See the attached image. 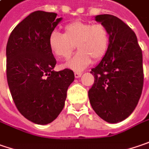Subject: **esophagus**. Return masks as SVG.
I'll use <instances>...</instances> for the list:
<instances>
[{
	"instance_id": "34e87169",
	"label": "esophagus",
	"mask_w": 149,
	"mask_h": 149,
	"mask_svg": "<svg viewBox=\"0 0 149 149\" xmlns=\"http://www.w3.org/2000/svg\"><path fill=\"white\" fill-rule=\"evenodd\" d=\"M82 75V72H74V76L75 78H79Z\"/></svg>"
}]
</instances>
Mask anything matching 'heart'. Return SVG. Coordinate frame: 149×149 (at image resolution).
<instances>
[{
    "label": "heart",
    "instance_id": "b5f03b06",
    "mask_svg": "<svg viewBox=\"0 0 149 149\" xmlns=\"http://www.w3.org/2000/svg\"><path fill=\"white\" fill-rule=\"evenodd\" d=\"M49 45L54 55L59 59L70 58L75 46L77 54L63 66L81 71L92 63V58L99 60L106 54L109 33L101 23L76 21L64 26L63 34L54 31L49 36Z\"/></svg>",
    "mask_w": 149,
    "mask_h": 149
}]
</instances>
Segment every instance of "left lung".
Returning <instances> with one entry per match:
<instances>
[{
	"label": "left lung",
	"instance_id": "left-lung-1",
	"mask_svg": "<svg viewBox=\"0 0 149 149\" xmlns=\"http://www.w3.org/2000/svg\"><path fill=\"white\" fill-rule=\"evenodd\" d=\"M107 28L106 54L91 73L95 82L89 90L91 105L101 119L117 123L132 113L143 86V54L134 32L115 16L95 17Z\"/></svg>",
	"mask_w": 149,
	"mask_h": 149
}]
</instances>
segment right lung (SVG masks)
I'll list each match as a JSON object with an SVG mask.
<instances>
[{
    "instance_id": "right-lung-1",
    "label": "right lung",
    "mask_w": 149,
    "mask_h": 149,
    "mask_svg": "<svg viewBox=\"0 0 149 149\" xmlns=\"http://www.w3.org/2000/svg\"><path fill=\"white\" fill-rule=\"evenodd\" d=\"M56 17L54 12H32L13 29L6 44V77L12 99L22 115L39 125L58 117L74 79L69 69L54 70L56 59L49 36L63 19Z\"/></svg>"
}]
</instances>
